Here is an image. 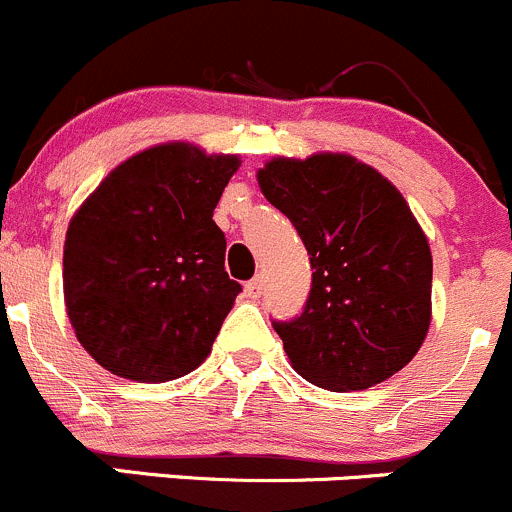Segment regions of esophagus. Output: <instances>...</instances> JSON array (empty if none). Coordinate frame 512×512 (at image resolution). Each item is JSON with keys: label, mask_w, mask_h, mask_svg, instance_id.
<instances>
[{"label": "esophagus", "mask_w": 512, "mask_h": 512, "mask_svg": "<svg viewBox=\"0 0 512 512\" xmlns=\"http://www.w3.org/2000/svg\"><path fill=\"white\" fill-rule=\"evenodd\" d=\"M261 291H263V278H261V276L251 278V281L246 283V296H249L251 301H256V298H261Z\"/></svg>", "instance_id": "esophagus-1"}]
</instances>
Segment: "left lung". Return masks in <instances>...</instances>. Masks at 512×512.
Returning a JSON list of instances; mask_svg holds the SVG:
<instances>
[{"label": "left lung", "instance_id": "1", "mask_svg": "<svg viewBox=\"0 0 512 512\" xmlns=\"http://www.w3.org/2000/svg\"><path fill=\"white\" fill-rule=\"evenodd\" d=\"M256 179L313 268L301 316L273 321L293 371L328 391H366L408 366L430 326L433 258L401 191L331 151L278 156Z\"/></svg>", "mask_w": 512, "mask_h": 512}]
</instances>
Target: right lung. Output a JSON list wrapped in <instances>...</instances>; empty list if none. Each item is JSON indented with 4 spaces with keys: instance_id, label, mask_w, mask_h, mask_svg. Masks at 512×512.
Returning a JSON list of instances; mask_svg holds the SVG:
<instances>
[{
    "instance_id": "obj_1",
    "label": "right lung",
    "mask_w": 512,
    "mask_h": 512,
    "mask_svg": "<svg viewBox=\"0 0 512 512\" xmlns=\"http://www.w3.org/2000/svg\"><path fill=\"white\" fill-rule=\"evenodd\" d=\"M241 161L184 141L116 166L72 216L64 303L101 368L166 383L211 353L241 283L224 268L214 209Z\"/></svg>"
}]
</instances>
